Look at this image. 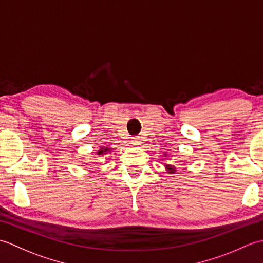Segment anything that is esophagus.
I'll use <instances>...</instances> for the list:
<instances>
[{"label":"esophagus","instance_id":"esophagus-1","mask_svg":"<svg viewBox=\"0 0 263 263\" xmlns=\"http://www.w3.org/2000/svg\"><path fill=\"white\" fill-rule=\"evenodd\" d=\"M132 143H133V146H140V144H141V139L140 138H133Z\"/></svg>","mask_w":263,"mask_h":263}]
</instances>
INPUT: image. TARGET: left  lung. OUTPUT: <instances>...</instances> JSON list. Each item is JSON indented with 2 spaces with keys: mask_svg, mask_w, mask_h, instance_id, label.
<instances>
[{
  "mask_svg": "<svg viewBox=\"0 0 263 263\" xmlns=\"http://www.w3.org/2000/svg\"><path fill=\"white\" fill-rule=\"evenodd\" d=\"M164 157H167V153H164ZM165 170L166 172L168 173V174H175L176 172V167L174 165H171V164H166L165 165Z\"/></svg>",
  "mask_w": 263,
  "mask_h": 263,
  "instance_id": "8db88e82",
  "label": "left lung"
}]
</instances>
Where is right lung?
<instances>
[{
    "instance_id": "add662e5",
    "label": "right lung",
    "mask_w": 263,
    "mask_h": 263,
    "mask_svg": "<svg viewBox=\"0 0 263 263\" xmlns=\"http://www.w3.org/2000/svg\"><path fill=\"white\" fill-rule=\"evenodd\" d=\"M111 149L110 147H100L97 152H96V154L98 155V156H104V155H106V154H108V153H110L111 152Z\"/></svg>"
}]
</instances>
